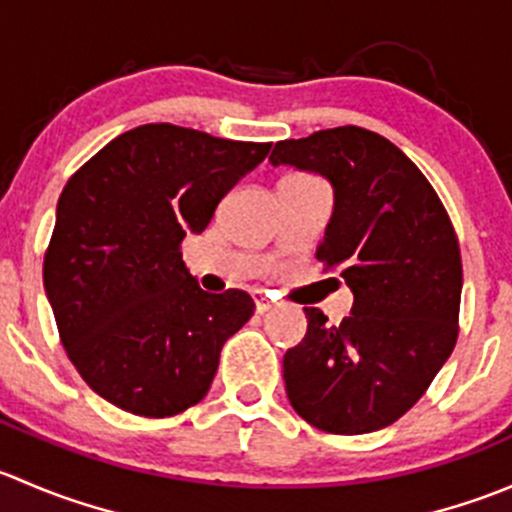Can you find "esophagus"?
Wrapping results in <instances>:
<instances>
[{
    "instance_id": "1",
    "label": "esophagus",
    "mask_w": 512,
    "mask_h": 512,
    "mask_svg": "<svg viewBox=\"0 0 512 512\" xmlns=\"http://www.w3.org/2000/svg\"><path fill=\"white\" fill-rule=\"evenodd\" d=\"M272 307H275V304H272V299H270V297H265V294H262V292H257V294H255V309H257V314L270 312Z\"/></svg>"
}]
</instances>
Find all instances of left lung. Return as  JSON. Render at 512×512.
<instances>
[{
    "label": "left lung",
    "mask_w": 512,
    "mask_h": 512,
    "mask_svg": "<svg viewBox=\"0 0 512 512\" xmlns=\"http://www.w3.org/2000/svg\"><path fill=\"white\" fill-rule=\"evenodd\" d=\"M270 160L332 183L317 260L337 267L354 292L339 327L304 307L307 334L282 361L289 404L339 436L391 426L456 347L463 265L451 218L414 160L366 128L280 141Z\"/></svg>",
    "instance_id": "left-lung-1"
}]
</instances>
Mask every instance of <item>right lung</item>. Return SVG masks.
<instances>
[{
    "label": "right lung",
    "mask_w": 512,
    "mask_h": 512,
    "mask_svg": "<svg viewBox=\"0 0 512 512\" xmlns=\"http://www.w3.org/2000/svg\"><path fill=\"white\" fill-rule=\"evenodd\" d=\"M270 148L146 123L64 185L44 289L71 364L108 404L165 418L208 394L220 349L255 302L242 289L203 292L180 245Z\"/></svg>",
    "instance_id": "right-lung-1"
}]
</instances>
